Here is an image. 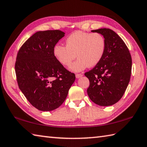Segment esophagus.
<instances>
[{
	"instance_id": "1",
	"label": "esophagus",
	"mask_w": 147,
	"mask_h": 147,
	"mask_svg": "<svg viewBox=\"0 0 147 147\" xmlns=\"http://www.w3.org/2000/svg\"><path fill=\"white\" fill-rule=\"evenodd\" d=\"M82 76H83V74H76V78H81Z\"/></svg>"
}]
</instances>
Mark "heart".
<instances>
[{
	"instance_id": "1",
	"label": "heart",
	"mask_w": 147,
	"mask_h": 147,
	"mask_svg": "<svg viewBox=\"0 0 147 147\" xmlns=\"http://www.w3.org/2000/svg\"><path fill=\"white\" fill-rule=\"evenodd\" d=\"M65 45L57 44L53 53L60 64L67 66L78 57L69 69L73 72H80L87 67H94L102 60L106 50L105 37L99 33H88L76 31L65 39Z\"/></svg>"
}]
</instances>
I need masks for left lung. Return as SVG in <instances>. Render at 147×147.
Instances as JSON below:
<instances>
[{
    "label": "left lung",
    "instance_id": "8db88e82",
    "mask_svg": "<svg viewBox=\"0 0 147 147\" xmlns=\"http://www.w3.org/2000/svg\"><path fill=\"white\" fill-rule=\"evenodd\" d=\"M91 32L105 37L106 50L99 64L85 73L90 81L87 94L95 104L111 106L122 98L130 81L131 56L125 42L114 31L105 28Z\"/></svg>",
    "mask_w": 147,
    "mask_h": 147
}]
</instances>
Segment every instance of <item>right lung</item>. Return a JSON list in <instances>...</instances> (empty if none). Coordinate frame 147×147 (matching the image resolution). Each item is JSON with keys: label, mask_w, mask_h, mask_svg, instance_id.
<instances>
[{"label": "right lung", "mask_w": 147, "mask_h": 147, "mask_svg": "<svg viewBox=\"0 0 147 147\" xmlns=\"http://www.w3.org/2000/svg\"><path fill=\"white\" fill-rule=\"evenodd\" d=\"M65 33L39 31L22 45L17 55L15 72L20 90L37 110L49 111L64 102L75 74L55 58L54 46Z\"/></svg>", "instance_id": "1"}]
</instances>
